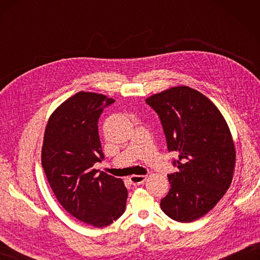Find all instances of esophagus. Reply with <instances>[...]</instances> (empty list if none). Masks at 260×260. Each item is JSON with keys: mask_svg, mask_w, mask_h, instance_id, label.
<instances>
[{"mask_svg": "<svg viewBox=\"0 0 260 260\" xmlns=\"http://www.w3.org/2000/svg\"><path fill=\"white\" fill-rule=\"evenodd\" d=\"M146 180L145 175H132L129 178V182L133 185H140Z\"/></svg>", "mask_w": 260, "mask_h": 260, "instance_id": "1", "label": "esophagus"}]
</instances>
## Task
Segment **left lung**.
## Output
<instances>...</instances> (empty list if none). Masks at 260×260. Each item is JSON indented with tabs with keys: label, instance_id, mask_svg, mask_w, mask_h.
Returning a JSON list of instances; mask_svg holds the SVG:
<instances>
[{
	"label": "left lung",
	"instance_id": "8db88e82",
	"mask_svg": "<svg viewBox=\"0 0 260 260\" xmlns=\"http://www.w3.org/2000/svg\"><path fill=\"white\" fill-rule=\"evenodd\" d=\"M145 102L161 119L169 152L179 156L161 209L175 221L192 222L220 201L233 181L236 150L228 124L209 98L187 86Z\"/></svg>",
	"mask_w": 260,
	"mask_h": 260
}]
</instances>
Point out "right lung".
Instances as JSON below:
<instances>
[{
    "label": "right lung",
    "instance_id": "1",
    "mask_svg": "<svg viewBox=\"0 0 260 260\" xmlns=\"http://www.w3.org/2000/svg\"><path fill=\"white\" fill-rule=\"evenodd\" d=\"M114 102L87 91L68 98L49 118L41 152L43 170L59 203L75 218L97 228L117 220L127 200L123 180L93 169L104 159L99 116Z\"/></svg>",
    "mask_w": 260,
    "mask_h": 260
}]
</instances>
